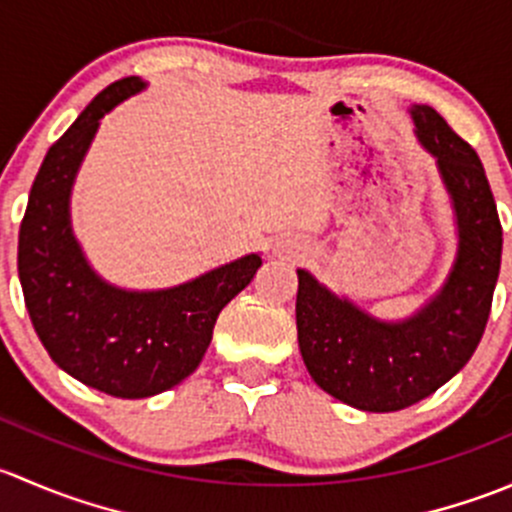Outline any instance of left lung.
<instances>
[{
    "mask_svg": "<svg viewBox=\"0 0 512 512\" xmlns=\"http://www.w3.org/2000/svg\"><path fill=\"white\" fill-rule=\"evenodd\" d=\"M416 136L451 195L458 252L443 287L401 322H384L297 270V339L329 396L389 414L441 389L476 352L500 272L503 227L478 153L431 106H411Z\"/></svg>",
    "mask_w": 512,
    "mask_h": 512,
    "instance_id": "8db88e82",
    "label": "left lung"
}]
</instances>
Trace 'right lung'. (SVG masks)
Listing matches in <instances>:
<instances>
[{"label": "right lung", "mask_w": 512, "mask_h": 512, "mask_svg": "<svg viewBox=\"0 0 512 512\" xmlns=\"http://www.w3.org/2000/svg\"><path fill=\"white\" fill-rule=\"evenodd\" d=\"M146 89L138 76L103 89L49 148L19 227V282L29 317L56 366L116 399H146L193 374L223 307L262 265L245 255L185 285L128 292L91 270L71 232L69 200L98 121Z\"/></svg>", "instance_id": "obj_1"}]
</instances>
